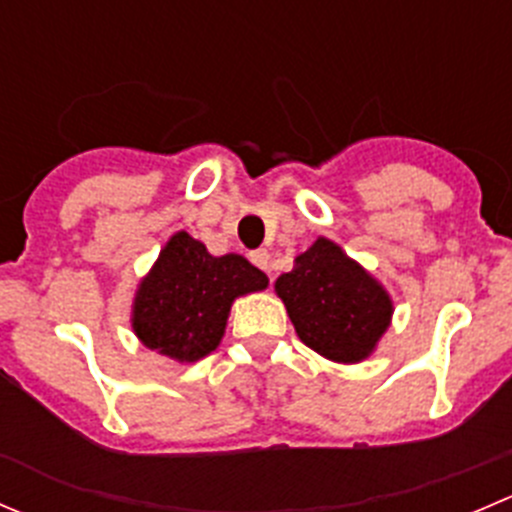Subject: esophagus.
<instances>
[{"instance_id": "esophagus-1", "label": "esophagus", "mask_w": 512, "mask_h": 512, "mask_svg": "<svg viewBox=\"0 0 512 512\" xmlns=\"http://www.w3.org/2000/svg\"><path fill=\"white\" fill-rule=\"evenodd\" d=\"M250 260H252V265L260 267V270H265L267 275H272V270H270V252H267V250H255V252H250Z\"/></svg>"}]
</instances>
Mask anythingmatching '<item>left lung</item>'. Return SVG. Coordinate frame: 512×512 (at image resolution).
Here are the masks:
<instances>
[{
    "instance_id": "8db88e82",
    "label": "left lung",
    "mask_w": 512,
    "mask_h": 512,
    "mask_svg": "<svg viewBox=\"0 0 512 512\" xmlns=\"http://www.w3.org/2000/svg\"><path fill=\"white\" fill-rule=\"evenodd\" d=\"M297 337L337 364H359L391 327L394 299L386 287L329 237H317L294 257L292 272L277 277Z\"/></svg>"
}]
</instances>
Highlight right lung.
<instances>
[{"label": "right lung", "instance_id": "obj_1", "mask_svg": "<svg viewBox=\"0 0 512 512\" xmlns=\"http://www.w3.org/2000/svg\"><path fill=\"white\" fill-rule=\"evenodd\" d=\"M267 285L265 272L242 255L215 257L203 242L178 230L138 282L131 329L151 352L193 364L220 347L232 302Z\"/></svg>", "mask_w": 512, "mask_h": 512}]
</instances>
